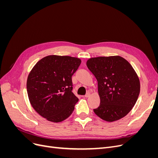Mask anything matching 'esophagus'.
<instances>
[{
	"label": "esophagus",
	"instance_id": "esophagus-1",
	"mask_svg": "<svg viewBox=\"0 0 158 158\" xmlns=\"http://www.w3.org/2000/svg\"><path fill=\"white\" fill-rule=\"evenodd\" d=\"M89 95H90V93H89V92H88L86 94H85V95H84V97H85V98H88V97L89 96Z\"/></svg>",
	"mask_w": 158,
	"mask_h": 158
}]
</instances>
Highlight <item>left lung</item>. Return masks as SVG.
I'll use <instances>...</instances> for the list:
<instances>
[{"label":"left lung","mask_w":158,"mask_h":158,"mask_svg":"<svg viewBox=\"0 0 158 158\" xmlns=\"http://www.w3.org/2000/svg\"><path fill=\"white\" fill-rule=\"evenodd\" d=\"M87 66L98 80L99 106L95 114L108 122L131 111L140 94V81L128 62L119 56L91 58Z\"/></svg>","instance_id":"left-lung-1"}]
</instances>
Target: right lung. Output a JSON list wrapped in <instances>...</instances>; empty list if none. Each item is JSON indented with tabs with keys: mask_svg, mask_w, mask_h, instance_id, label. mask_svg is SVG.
I'll return each mask as SVG.
<instances>
[{
	"mask_svg": "<svg viewBox=\"0 0 158 158\" xmlns=\"http://www.w3.org/2000/svg\"><path fill=\"white\" fill-rule=\"evenodd\" d=\"M81 63L69 56H47L33 66L27 80L33 108L47 120L59 123L68 118L78 98L73 94L72 76Z\"/></svg>",
	"mask_w": 158,
	"mask_h": 158,
	"instance_id": "1",
	"label": "right lung"
}]
</instances>
